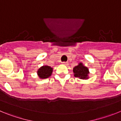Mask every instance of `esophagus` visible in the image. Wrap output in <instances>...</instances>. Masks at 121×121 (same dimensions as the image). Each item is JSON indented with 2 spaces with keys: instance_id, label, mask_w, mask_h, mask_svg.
<instances>
[{
  "instance_id": "esophagus-1",
  "label": "esophagus",
  "mask_w": 121,
  "mask_h": 121,
  "mask_svg": "<svg viewBox=\"0 0 121 121\" xmlns=\"http://www.w3.org/2000/svg\"><path fill=\"white\" fill-rule=\"evenodd\" d=\"M62 64L63 65H68V63L67 62H62Z\"/></svg>"
}]
</instances>
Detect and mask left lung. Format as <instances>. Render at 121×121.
I'll return each mask as SVG.
<instances>
[{
    "label": "left lung",
    "mask_w": 121,
    "mask_h": 121,
    "mask_svg": "<svg viewBox=\"0 0 121 121\" xmlns=\"http://www.w3.org/2000/svg\"><path fill=\"white\" fill-rule=\"evenodd\" d=\"M74 76L76 78H78L81 79H88V74L90 73L88 68L83 65L82 62L79 63L78 65L73 68V70Z\"/></svg>",
    "instance_id": "1"
}]
</instances>
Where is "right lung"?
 Segmentation results:
<instances>
[{
  "label": "right lung",
  "mask_w": 121,
  "mask_h": 121,
  "mask_svg": "<svg viewBox=\"0 0 121 121\" xmlns=\"http://www.w3.org/2000/svg\"><path fill=\"white\" fill-rule=\"evenodd\" d=\"M53 68L48 65H43L37 70V75L40 79H47L53 73Z\"/></svg>",
  "instance_id": "obj_1"
}]
</instances>
